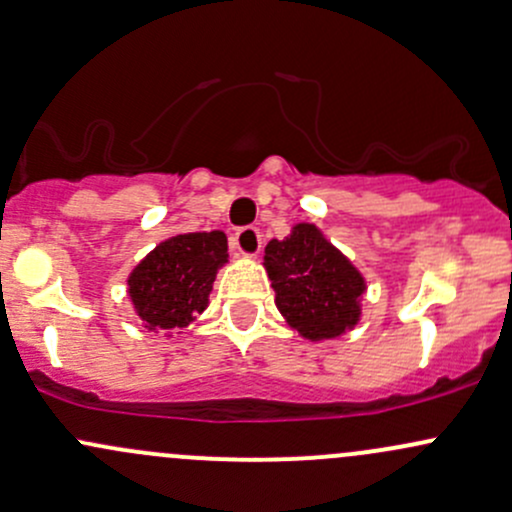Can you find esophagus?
I'll return each mask as SVG.
<instances>
[{
  "instance_id": "34e87169",
  "label": "esophagus",
  "mask_w": 512,
  "mask_h": 512,
  "mask_svg": "<svg viewBox=\"0 0 512 512\" xmlns=\"http://www.w3.org/2000/svg\"><path fill=\"white\" fill-rule=\"evenodd\" d=\"M232 249L241 256H256L261 251V232L256 227H244L234 234Z\"/></svg>"
}]
</instances>
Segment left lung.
I'll use <instances>...</instances> for the list:
<instances>
[{
	"label": "left lung",
	"mask_w": 512,
	"mask_h": 512,
	"mask_svg": "<svg viewBox=\"0 0 512 512\" xmlns=\"http://www.w3.org/2000/svg\"><path fill=\"white\" fill-rule=\"evenodd\" d=\"M263 266L280 315L300 337L322 342L356 327L366 280L315 224H295L283 241H268Z\"/></svg>",
	"instance_id": "8db88e82"
}]
</instances>
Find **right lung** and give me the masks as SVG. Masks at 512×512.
Segmentation results:
<instances>
[{
  "mask_svg": "<svg viewBox=\"0 0 512 512\" xmlns=\"http://www.w3.org/2000/svg\"><path fill=\"white\" fill-rule=\"evenodd\" d=\"M227 258L224 232H192L161 241L126 280L144 327L151 332L188 327L197 312H205Z\"/></svg>",
  "mask_w": 512,
  "mask_h": 512,
  "instance_id": "right-lung-1",
  "label": "right lung"
}]
</instances>
